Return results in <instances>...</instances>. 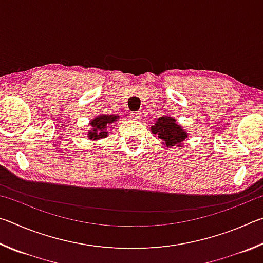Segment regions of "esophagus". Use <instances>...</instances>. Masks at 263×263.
<instances>
[{
  "mask_svg": "<svg viewBox=\"0 0 263 263\" xmlns=\"http://www.w3.org/2000/svg\"><path fill=\"white\" fill-rule=\"evenodd\" d=\"M131 118L139 121V119H141V114L140 112H132L131 114Z\"/></svg>",
  "mask_w": 263,
  "mask_h": 263,
  "instance_id": "34e87169",
  "label": "esophagus"
}]
</instances>
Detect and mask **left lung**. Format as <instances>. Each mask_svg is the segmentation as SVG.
<instances>
[{"mask_svg":"<svg viewBox=\"0 0 263 263\" xmlns=\"http://www.w3.org/2000/svg\"><path fill=\"white\" fill-rule=\"evenodd\" d=\"M153 135L161 139V144L166 147H183V141L188 138V132L184 127L176 123V119L163 115L157 118L154 125L151 127Z\"/></svg>","mask_w":263,"mask_h":263,"instance_id":"1","label":"left lung"}]
</instances>
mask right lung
<instances>
[{
	"label": "right lung",
	"instance_id": "obj_1",
	"mask_svg": "<svg viewBox=\"0 0 263 263\" xmlns=\"http://www.w3.org/2000/svg\"><path fill=\"white\" fill-rule=\"evenodd\" d=\"M119 118L118 115H105L102 114L96 116L94 119H91L89 123V126H91V130L88 132V139L90 140H100L106 138L109 135L108 130L111 124L115 123ZM112 128V127H110Z\"/></svg>",
	"mask_w": 263,
	"mask_h": 263
}]
</instances>
